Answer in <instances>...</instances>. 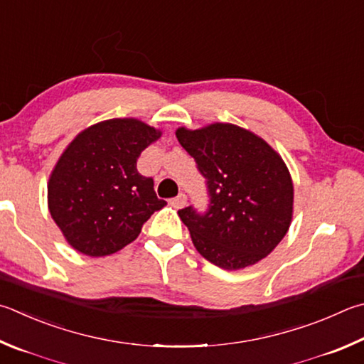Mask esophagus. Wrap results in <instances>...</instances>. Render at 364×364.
<instances>
[{
	"instance_id": "1",
	"label": "esophagus",
	"mask_w": 364,
	"mask_h": 364,
	"mask_svg": "<svg viewBox=\"0 0 364 364\" xmlns=\"http://www.w3.org/2000/svg\"><path fill=\"white\" fill-rule=\"evenodd\" d=\"M186 202H188V197L184 194H180V196H176L173 200H171V205H173L175 208H183L184 205H186Z\"/></svg>"
}]
</instances>
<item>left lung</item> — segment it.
<instances>
[{
    "instance_id": "obj_1",
    "label": "left lung",
    "mask_w": 364,
    "mask_h": 364,
    "mask_svg": "<svg viewBox=\"0 0 364 364\" xmlns=\"http://www.w3.org/2000/svg\"><path fill=\"white\" fill-rule=\"evenodd\" d=\"M181 146L207 180L210 207L178 211L196 250L215 266L239 270L272 253L293 220L294 188L287 164L253 132L229 122L176 129Z\"/></svg>"
}]
</instances>
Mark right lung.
<instances>
[{"label":"right lung","mask_w":364,"mask_h":364,"mask_svg":"<svg viewBox=\"0 0 364 364\" xmlns=\"http://www.w3.org/2000/svg\"><path fill=\"white\" fill-rule=\"evenodd\" d=\"M162 132L135 117L97 122L73 138L48 183L52 220L70 245L87 256L113 255L134 242L165 200L136 159Z\"/></svg>","instance_id":"obj_1"}]
</instances>
